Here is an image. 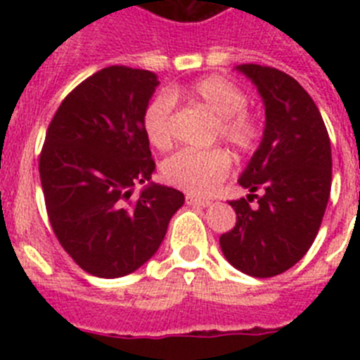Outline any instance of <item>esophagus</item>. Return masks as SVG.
Wrapping results in <instances>:
<instances>
[{"instance_id":"1","label":"esophagus","mask_w":360,"mask_h":360,"mask_svg":"<svg viewBox=\"0 0 360 360\" xmlns=\"http://www.w3.org/2000/svg\"><path fill=\"white\" fill-rule=\"evenodd\" d=\"M186 203L187 205H200V207H207L211 205V200L207 198H198V196H193V195H187L186 196Z\"/></svg>"}]
</instances>
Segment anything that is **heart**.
Listing matches in <instances>:
<instances>
[{"mask_svg":"<svg viewBox=\"0 0 360 360\" xmlns=\"http://www.w3.org/2000/svg\"><path fill=\"white\" fill-rule=\"evenodd\" d=\"M162 94L148 104L144 111V133L151 146L165 151L174 141V98ZM189 103L198 104L211 111L218 119V136L240 153L256 149L262 139V120L256 113L247 110V94L240 86L219 75H209L184 91ZM232 167V158L225 149L216 148L207 151L182 149L174 153L162 165V176L167 184L193 195H209L216 189Z\"/></svg>","mask_w":360,"mask_h":360,"instance_id":"1","label":"heart"}]
</instances>
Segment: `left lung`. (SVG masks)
<instances>
[{"instance_id":"left-lung-1","label":"left lung","mask_w":360,"mask_h":360,"mask_svg":"<svg viewBox=\"0 0 360 360\" xmlns=\"http://www.w3.org/2000/svg\"><path fill=\"white\" fill-rule=\"evenodd\" d=\"M236 70L262 95L265 131L238 180L250 195L229 202L236 225L219 236V247L243 274L272 278L294 266L316 240L332 187V148L316 103L294 77L270 66ZM252 198L256 210L248 205Z\"/></svg>"}]
</instances>
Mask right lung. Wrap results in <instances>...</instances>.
<instances>
[{
  "label": "right lung",
  "mask_w": 360,
  "mask_h": 360,
  "mask_svg": "<svg viewBox=\"0 0 360 360\" xmlns=\"http://www.w3.org/2000/svg\"><path fill=\"white\" fill-rule=\"evenodd\" d=\"M157 86L149 70L108 66L66 95L46 129L39 176L50 225L73 262L97 278L141 269L186 200L149 182L155 160L142 119ZM136 183L148 186L131 200Z\"/></svg>",
  "instance_id": "1"
}]
</instances>
